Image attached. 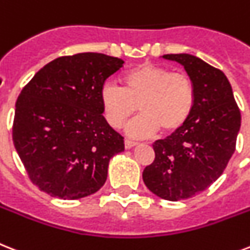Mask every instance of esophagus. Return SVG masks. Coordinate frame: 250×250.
Masks as SVG:
<instances>
[{"instance_id": "esophagus-1", "label": "esophagus", "mask_w": 250, "mask_h": 250, "mask_svg": "<svg viewBox=\"0 0 250 250\" xmlns=\"http://www.w3.org/2000/svg\"><path fill=\"white\" fill-rule=\"evenodd\" d=\"M136 141H133V140H129V139H125V149H131V147H133V146L136 145Z\"/></svg>"}]
</instances>
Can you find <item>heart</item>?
<instances>
[{
    "mask_svg": "<svg viewBox=\"0 0 250 250\" xmlns=\"http://www.w3.org/2000/svg\"><path fill=\"white\" fill-rule=\"evenodd\" d=\"M122 79L123 88L106 81L99 93L103 114L111 127H122L137 106L143 114L128 125V132L136 137H149L160 128L171 133L191 117L196 91L188 74L147 62L125 73Z\"/></svg>",
    "mask_w": 250,
    "mask_h": 250,
    "instance_id": "obj_1",
    "label": "heart"
}]
</instances>
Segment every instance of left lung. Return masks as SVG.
<instances>
[{"mask_svg":"<svg viewBox=\"0 0 250 250\" xmlns=\"http://www.w3.org/2000/svg\"><path fill=\"white\" fill-rule=\"evenodd\" d=\"M163 58L184 65L195 86V107L186 125L153 144L155 159L143 178L155 195L177 202L204 191L224 173L235 151L241 115L222 70L188 54Z\"/></svg>","mask_w":250,"mask_h":250,"instance_id":"obj_1","label":"left lung"}]
</instances>
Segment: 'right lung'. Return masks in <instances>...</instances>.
Returning a JSON list of instances; mask_svg holds the SVG:
<instances>
[{"label": "right lung", "instance_id": "obj_1", "mask_svg": "<svg viewBox=\"0 0 250 250\" xmlns=\"http://www.w3.org/2000/svg\"><path fill=\"white\" fill-rule=\"evenodd\" d=\"M97 52L62 56L40 69L15 104L13 141L40 190L74 200L103 188L123 136L103 115L100 87L123 66Z\"/></svg>", "mask_w": 250, "mask_h": 250}]
</instances>
